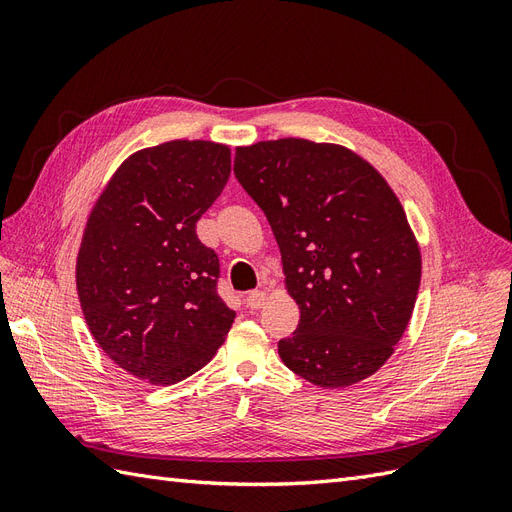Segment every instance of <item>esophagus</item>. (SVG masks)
I'll return each instance as SVG.
<instances>
[{
  "mask_svg": "<svg viewBox=\"0 0 512 512\" xmlns=\"http://www.w3.org/2000/svg\"><path fill=\"white\" fill-rule=\"evenodd\" d=\"M265 301H267L265 290H252L245 297V303H247V307H250V309H260L262 305H265Z\"/></svg>",
  "mask_w": 512,
  "mask_h": 512,
  "instance_id": "1",
  "label": "esophagus"
}]
</instances>
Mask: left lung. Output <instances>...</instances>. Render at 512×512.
<instances>
[{
    "instance_id": "8db88e82",
    "label": "left lung",
    "mask_w": 512,
    "mask_h": 512,
    "mask_svg": "<svg viewBox=\"0 0 512 512\" xmlns=\"http://www.w3.org/2000/svg\"><path fill=\"white\" fill-rule=\"evenodd\" d=\"M235 177L265 211L301 309L277 344L286 367L324 389L374 374L421 284V250L389 183L354 151L305 138L237 147Z\"/></svg>"
}]
</instances>
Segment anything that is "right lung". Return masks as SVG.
I'll return each mask as SVG.
<instances>
[{"label":"right lung","instance_id":"add662e5","mask_svg":"<svg viewBox=\"0 0 512 512\" xmlns=\"http://www.w3.org/2000/svg\"><path fill=\"white\" fill-rule=\"evenodd\" d=\"M228 177L226 145L168 141L132 153L89 213L76 258L83 316L108 359L136 378L181 382L230 331L218 254L196 237Z\"/></svg>","mask_w":512,"mask_h":512}]
</instances>
